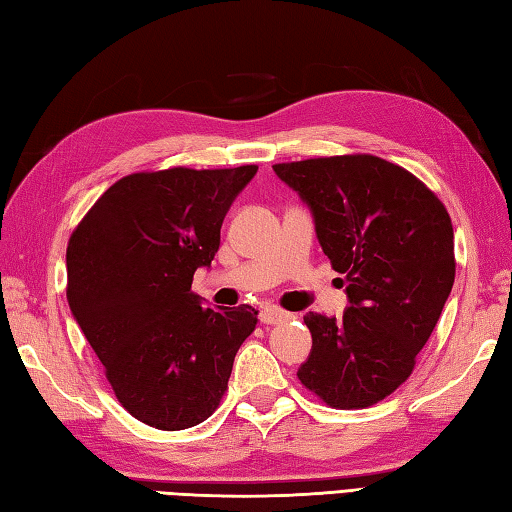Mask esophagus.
<instances>
[{"instance_id":"1","label":"esophagus","mask_w":512,"mask_h":512,"mask_svg":"<svg viewBox=\"0 0 512 512\" xmlns=\"http://www.w3.org/2000/svg\"><path fill=\"white\" fill-rule=\"evenodd\" d=\"M289 313L282 311V309H276V306H265L263 311H260V322L271 326V324H280L282 320H287Z\"/></svg>"}]
</instances>
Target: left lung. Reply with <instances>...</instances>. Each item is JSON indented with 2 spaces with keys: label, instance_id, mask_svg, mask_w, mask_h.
<instances>
[{
  "label": "left lung",
  "instance_id": "left-lung-1",
  "mask_svg": "<svg viewBox=\"0 0 512 512\" xmlns=\"http://www.w3.org/2000/svg\"><path fill=\"white\" fill-rule=\"evenodd\" d=\"M315 219L350 306L342 320L306 313L313 346L298 379L337 410H363L407 381L453 278L447 208L410 170L377 155L274 166Z\"/></svg>",
  "mask_w": 512,
  "mask_h": 512
}]
</instances>
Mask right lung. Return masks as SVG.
Segmentation results:
<instances>
[{
    "mask_svg": "<svg viewBox=\"0 0 512 512\" xmlns=\"http://www.w3.org/2000/svg\"><path fill=\"white\" fill-rule=\"evenodd\" d=\"M258 166H175L118 179L67 243V302L113 394L133 418L177 431L227 390L258 311L201 306L192 276L219 252L221 225Z\"/></svg>",
    "mask_w": 512,
    "mask_h": 512,
    "instance_id": "add662e5",
    "label": "right lung"
}]
</instances>
